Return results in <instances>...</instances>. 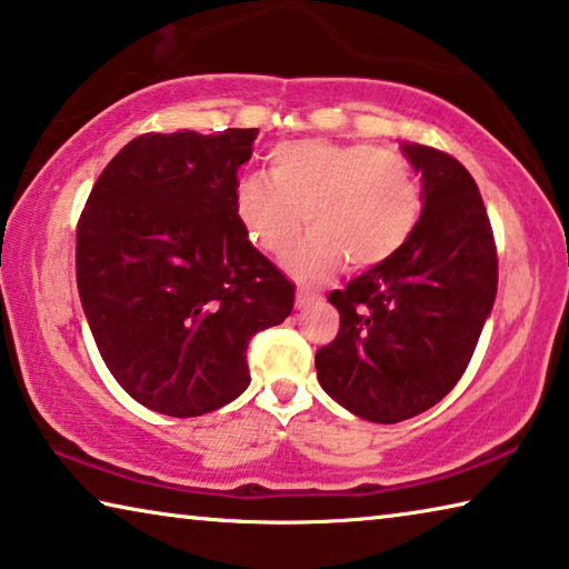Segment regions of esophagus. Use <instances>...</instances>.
Instances as JSON below:
<instances>
[{"label":"esophagus","mask_w":569,"mask_h":569,"mask_svg":"<svg viewBox=\"0 0 569 569\" xmlns=\"http://www.w3.org/2000/svg\"><path fill=\"white\" fill-rule=\"evenodd\" d=\"M315 302V295L305 292V290H297V307H310Z\"/></svg>","instance_id":"obj_1"}]
</instances>
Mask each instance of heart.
I'll list each match as a JSON object with an SVG mask.
<instances>
[{"label":"heart","instance_id":"b5f03b06","mask_svg":"<svg viewBox=\"0 0 569 569\" xmlns=\"http://www.w3.org/2000/svg\"><path fill=\"white\" fill-rule=\"evenodd\" d=\"M269 173H247L234 186V211L251 244L284 254L300 279L330 274L342 259L352 269L386 262L421 219V183L403 158L368 143L284 141L269 151Z\"/></svg>","mask_w":569,"mask_h":569}]
</instances>
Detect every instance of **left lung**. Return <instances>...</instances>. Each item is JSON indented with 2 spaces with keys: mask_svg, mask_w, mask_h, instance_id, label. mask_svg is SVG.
<instances>
[{
  "mask_svg": "<svg viewBox=\"0 0 569 569\" xmlns=\"http://www.w3.org/2000/svg\"><path fill=\"white\" fill-rule=\"evenodd\" d=\"M400 151L421 173V219L393 257L330 292L340 330L315 356L325 393L372 423L423 413L459 383L497 297L477 181L436 148Z\"/></svg>",
  "mask_w": 569,
  "mask_h": 569,
  "instance_id": "left-lung-1",
  "label": "left lung"
}]
</instances>
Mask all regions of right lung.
<instances>
[{"mask_svg": "<svg viewBox=\"0 0 569 569\" xmlns=\"http://www.w3.org/2000/svg\"><path fill=\"white\" fill-rule=\"evenodd\" d=\"M257 128L138 136L92 186L74 274L108 370L138 403L191 418L249 386L247 348L284 322L295 284L234 211Z\"/></svg>", "mask_w": 569, "mask_h": 569, "instance_id": "add662e5", "label": "right lung"}]
</instances>
